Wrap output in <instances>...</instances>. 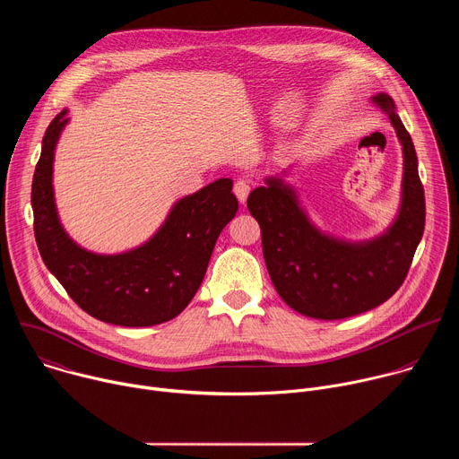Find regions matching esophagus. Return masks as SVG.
<instances>
[{
	"label": "esophagus",
	"mask_w": 459,
	"mask_h": 459,
	"mask_svg": "<svg viewBox=\"0 0 459 459\" xmlns=\"http://www.w3.org/2000/svg\"><path fill=\"white\" fill-rule=\"evenodd\" d=\"M248 192H250V183H248L247 179H238V181L234 183V194H236V198H238L241 204L247 202Z\"/></svg>",
	"instance_id": "34e87169"
}]
</instances>
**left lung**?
Wrapping results in <instances>:
<instances>
[{
    "instance_id": "1",
    "label": "left lung",
    "mask_w": 459,
    "mask_h": 459,
    "mask_svg": "<svg viewBox=\"0 0 459 459\" xmlns=\"http://www.w3.org/2000/svg\"><path fill=\"white\" fill-rule=\"evenodd\" d=\"M396 128L403 147L398 216L381 236L347 241L321 232L299 205L283 170L250 192L247 207L261 229L273 285L296 312L316 319H343L367 312L394 294L407 278L425 229V192L411 134L386 94L372 96Z\"/></svg>"
}]
</instances>
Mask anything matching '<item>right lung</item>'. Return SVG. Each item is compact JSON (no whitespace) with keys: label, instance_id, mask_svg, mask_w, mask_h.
Masks as SVG:
<instances>
[{"label":"right lung","instance_id":"1","mask_svg":"<svg viewBox=\"0 0 459 459\" xmlns=\"http://www.w3.org/2000/svg\"><path fill=\"white\" fill-rule=\"evenodd\" d=\"M67 123V110H61L47 126L32 178L34 236L43 264L100 321L152 326L176 317L198 292L218 236L238 212L232 179L220 178L178 200L156 234L133 250H85L65 232L54 202V151Z\"/></svg>","mask_w":459,"mask_h":459}]
</instances>
